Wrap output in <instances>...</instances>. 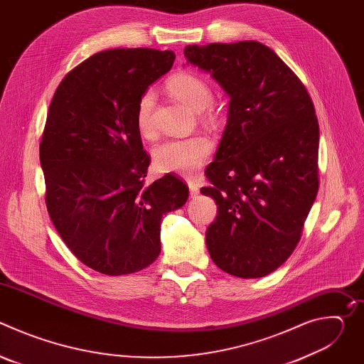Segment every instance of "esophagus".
Returning <instances> with one entry per match:
<instances>
[{
    "instance_id": "esophagus-1",
    "label": "esophagus",
    "mask_w": 364,
    "mask_h": 364,
    "mask_svg": "<svg viewBox=\"0 0 364 364\" xmlns=\"http://www.w3.org/2000/svg\"><path fill=\"white\" fill-rule=\"evenodd\" d=\"M187 184H188V188H190V194H191V197H193V196H197V194H198V191H200V186H198L196 181H193V180H188V181H187Z\"/></svg>"
}]
</instances>
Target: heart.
<instances>
[{"label":"heart","instance_id":"obj_1","mask_svg":"<svg viewBox=\"0 0 364 364\" xmlns=\"http://www.w3.org/2000/svg\"><path fill=\"white\" fill-rule=\"evenodd\" d=\"M170 92L194 112H203L213 102V90L203 77L194 73H180L168 82ZM155 92L146 89L141 93L135 108V124L142 135L152 132V112ZM212 144L203 135L180 139H166L152 149V164L161 173L193 176L207 161Z\"/></svg>","mask_w":364,"mask_h":364}]
</instances>
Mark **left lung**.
<instances>
[{"label":"left lung","instance_id":"obj_1","mask_svg":"<svg viewBox=\"0 0 364 364\" xmlns=\"http://www.w3.org/2000/svg\"><path fill=\"white\" fill-rule=\"evenodd\" d=\"M187 63L230 96L215 161L205 168L218 216L205 230L213 262L239 278L278 269L301 239L318 193L320 128L299 77L259 41L187 46Z\"/></svg>","mask_w":364,"mask_h":364}]
</instances>
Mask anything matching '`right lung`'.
Returning a JSON list of instances; mask_svg holds the SVG:
<instances>
[{"mask_svg": "<svg viewBox=\"0 0 364 364\" xmlns=\"http://www.w3.org/2000/svg\"><path fill=\"white\" fill-rule=\"evenodd\" d=\"M174 59L171 50L99 51L51 99L40 142L47 212L96 272L119 277L151 265L161 252V218L187 201L188 187L174 174L146 184L149 155L135 124L138 97Z\"/></svg>", "mask_w": 364, "mask_h": 364, "instance_id": "right-lung-1", "label": "right lung"}]
</instances>
